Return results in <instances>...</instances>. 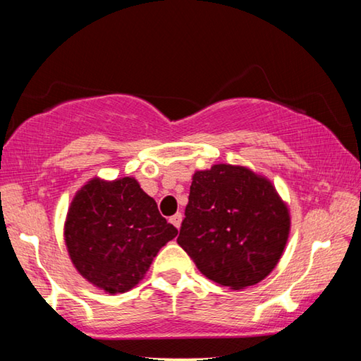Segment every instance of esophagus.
I'll use <instances>...</instances> for the list:
<instances>
[{
  "mask_svg": "<svg viewBox=\"0 0 361 361\" xmlns=\"http://www.w3.org/2000/svg\"><path fill=\"white\" fill-rule=\"evenodd\" d=\"M181 219H183V215H181V213H175L173 216H170V223H172L176 229H180V226H181Z\"/></svg>",
  "mask_w": 361,
  "mask_h": 361,
  "instance_id": "esophagus-1",
  "label": "esophagus"
}]
</instances>
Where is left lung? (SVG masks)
I'll return each mask as SVG.
<instances>
[{
  "label": "left lung",
  "mask_w": 361,
  "mask_h": 361,
  "mask_svg": "<svg viewBox=\"0 0 361 361\" xmlns=\"http://www.w3.org/2000/svg\"><path fill=\"white\" fill-rule=\"evenodd\" d=\"M290 213L272 183L247 167L195 172L176 242L215 283L242 290L277 266Z\"/></svg>",
  "instance_id": "left-lung-1"
}]
</instances>
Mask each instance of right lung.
Masks as SVG:
<instances>
[{
    "mask_svg": "<svg viewBox=\"0 0 361 361\" xmlns=\"http://www.w3.org/2000/svg\"><path fill=\"white\" fill-rule=\"evenodd\" d=\"M178 234L130 176L90 180L76 192L65 221V243L81 276L106 293L132 290L152 258Z\"/></svg>",
    "mask_w": 361,
    "mask_h": 361,
    "instance_id": "1",
    "label": "right lung"
}]
</instances>
